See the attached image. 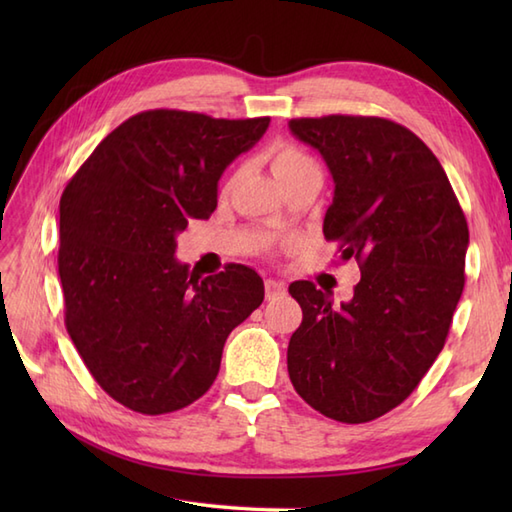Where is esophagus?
I'll return each mask as SVG.
<instances>
[{"mask_svg":"<svg viewBox=\"0 0 512 512\" xmlns=\"http://www.w3.org/2000/svg\"><path fill=\"white\" fill-rule=\"evenodd\" d=\"M264 288H266V299H277L281 295H286V286L277 279H266Z\"/></svg>","mask_w":512,"mask_h":512,"instance_id":"1","label":"esophagus"}]
</instances>
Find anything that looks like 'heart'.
Segmentation results:
<instances>
[{
	"label": "heart",
	"instance_id": "1",
	"mask_svg": "<svg viewBox=\"0 0 512 512\" xmlns=\"http://www.w3.org/2000/svg\"><path fill=\"white\" fill-rule=\"evenodd\" d=\"M308 167H317V165H314V160L308 154H303V151L297 147L281 143L270 149V169H273L277 182H284L286 178L295 176L297 171L308 169Z\"/></svg>",
	"mask_w": 512,
	"mask_h": 512
}]
</instances>
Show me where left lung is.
Here are the masks:
<instances>
[{
	"instance_id": "left-lung-1",
	"label": "left lung",
	"mask_w": 512,
	"mask_h": 512,
	"mask_svg": "<svg viewBox=\"0 0 512 512\" xmlns=\"http://www.w3.org/2000/svg\"><path fill=\"white\" fill-rule=\"evenodd\" d=\"M334 180L323 235L361 281L334 306L312 281L288 292L303 310L290 336L297 394L332 420L361 424L398 407L442 352L464 290L469 226L440 160L378 116L292 118Z\"/></svg>"
}]
</instances>
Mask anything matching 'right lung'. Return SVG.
<instances>
[{"label":"right lung","mask_w":512,"mask_h":512,"mask_svg":"<svg viewBox=\"0 0 512 512\" xmlns=\"http://www.w3.org/2000/svg\"><path fill=\"white\" fill-rule=\"evenodd\" d=\"M270 118L140 112L107 134L59 204L65 328L96 383L160 416L204 396L222 350L264 301L253 268L193 277L176 257L191 220H209L217 182Z\"/></svg>","instance_id":"add662e5"}]
</instances>
